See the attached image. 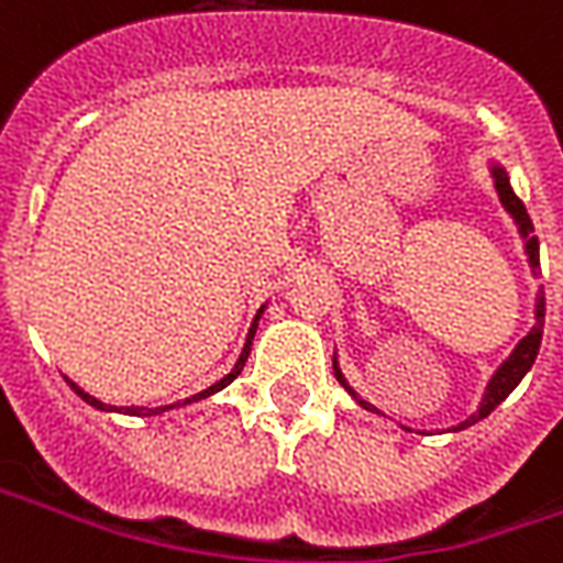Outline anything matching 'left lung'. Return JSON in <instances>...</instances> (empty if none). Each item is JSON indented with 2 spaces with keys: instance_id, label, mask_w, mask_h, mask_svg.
<instances>
[{
  "instance_id": "8db88e82",
  "label": "left lung",
  "mask_w": 563,
  "mask_h": 563,
  "mask_svg": "<svg viewBox=\"0 0 563 563\" xmlns=\"http://www.w3.org/2000/svg\"><path fill=\"white\" fill-rule=\"evenodd\" d=\"M493 179H496V191H499L501 203H505V209L514 214V221L520 224V233L526 235V251H529L531 265L538 268V265H540V244H538V235H534V224H531L529 212H526V203H522L520 197L514 195V188H510V183H508V174H505L501 167H493ZM543 316H547V300H543V295H540V298H538V321H534L531 333L522 339L520 345L514 349V354H510V357L501 363L499 372L493 375L490 386H487V396H484L482 407H478V413L470 416V419L457 424L454 431H463V428H470V424L482 422L484 416H490L493 410H496V407H499L501 401H505V398L514 393V389H517V384H520L522 377H526V372L534 366V357H538L540 339H543ZM333 368H336V363H333ZM336 377H339V384L345 386L351 396H354V389L345 384V377H342V372H339V368H336ZM357 401H360V398H357ZM360 405L368 407V410H375V407L366 405V401H360Z\"/></svg>"
}]
</instances>
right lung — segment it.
Listing matches in <instances>:
<instances>
[{
    "mask_svg": "<svg viewBox=\"0 0 563 563\" xmlns=\"http://www.w3.org/2000/svg\"><path fill=\"white\" fill-rule=\"evenodd\" d=\"M256 319H260V316H256ZM253 333H256V321H253L251 336H247V345H244L242 357H239V363H235L233 372H230V375H227V377H221V380H218V384H214V386H209V389H203V393H197V396L186 398V401H183V405H188V401H197V398L212 396V393H218V389H224L227 384H233L235 377H239V372H242V368H244V360H247V354H251ZM67 384L73 386V393H76V396L85 398V401H88V405H91V407H97V410H111V405H102V401H97V398H93V396H88V393H85V389H79V386L73 384V380H67ZM170 407H174V405H170ZM162 410H167V407H156V410H144V407H126V413H132V416H156V413H162Z\"/></svg>",
    "mask_w": 563,
    "mask_h": 563,
    "instance_id": "obj_1",
    "label": "right lung"
}]
</instances>
